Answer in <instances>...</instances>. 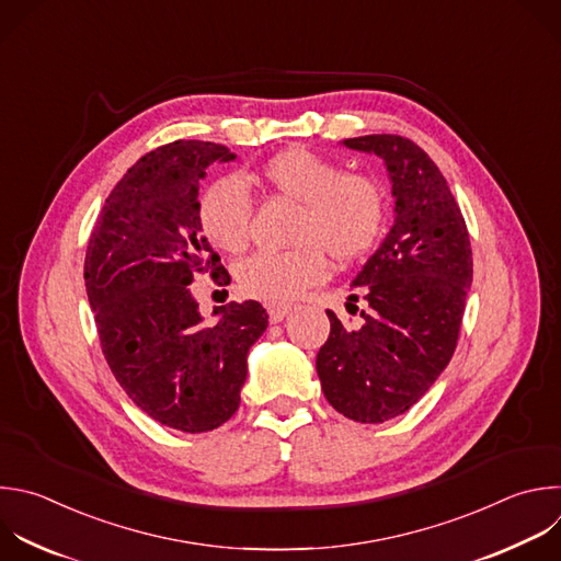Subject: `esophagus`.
Wrapping results in <instances>:
<instances>
[{
  "instance_id": "esophagus-1",
  "label": "esophagus",
  "mask_w": 561,
  "mask_h": 561,
  "mask_svg": "<svg viewBox=\"0 0 561 561\" xmlns=\"http://www.w3.org/2000/svg\"><path fill=\"white\" fill-rule=\"evenodd\" d=\"M290 310H293V306H288V304H268V319H271V323L284 321V317Z\"/></svg>"
}]
</instances>
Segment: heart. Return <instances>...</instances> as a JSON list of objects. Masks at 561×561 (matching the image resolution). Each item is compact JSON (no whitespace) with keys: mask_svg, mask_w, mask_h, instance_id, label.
I'll use <instances>...</instances> for the list:
<instances>
[{"mask_svg":"<svg viewBox=\"0 0 561 561\" xmlns=\"http://www.w3.org/2000/svg\"><path fill=\"white\" fill-rule=\"evenodd\" d=\"M273 194L299 205L288 253H257L240 264V290L268 304L290 301L325 277V255L352 262L367 253L383 229V198L365 175L343 173L339 164L304 147L273 156L260 173ZM251 196L236 178L214 180L201 196L198 218L205 236L227 253H240L251 233Z\"/></svg>","mask_w":561,"mask_h":561,"instance_id":"heart-1","label":"heart"}]
</instances>
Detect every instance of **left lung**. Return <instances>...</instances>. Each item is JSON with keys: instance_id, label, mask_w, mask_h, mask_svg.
I'll return each mask as SVG.
<instances>
[{"instance_id": "1", "label": "left lung", "mask_w": 561, "mask_h": 561, "mask_svg": "<svg viewBox=\"0 0 561 561\" xmlns=\"http://www.w3.org/2000/svg\"><path fill=\"white\" fill-rule=\"evenodd\" d=\"M341 145L383 160L394 225L352 279L367 301L360 325L347 330L325 310L330 336L317 354V375L339 414L377 425L419 403L449 365L473 260L447 180L416 142L369 134Z\"/></svg>"}]
</instances>
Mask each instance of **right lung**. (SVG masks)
Instances as JSON below:
<instances>
[{
    "mask_svg": "<svg viewBox=\"0 0 561 561\" xmlns=\"http://www.w3.org/2000/svg\"><path fill=\"white\" fill-rule=\"evenodd\" d=\"M229 147L175 140L142 156L105 201L85 253V290L103 354L125 394L153 421L211 432L240 408L247 358L264 334L262 304L201 314L198 273L231 282L198 218L201 180Z\"/></svg>",
    "mask_w": 561,
    "mask_h": 561,
    "instance_id": "obj_1",
    "label": "right lung"
}]
</instances>
